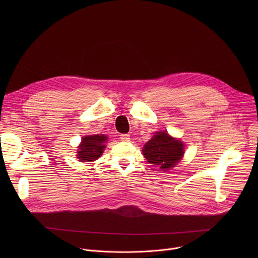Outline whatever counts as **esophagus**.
<instances>
[{
    "mask_svg": "<svg viewBox=\"0 0 258 258\" xmlns=\"http://www.w3.org/2000/svg\"><path fill=\"white\" fill-rule=\"evenodd\" d=\"M120 140H121L122 142H128V141L131 140V138H130V135H127V134H123V135H120Z\"/></svg>",
    "mask_w": 258,
    "mask_h": 258,
    "instance_id": "34e87169",
    "label": "esophagus"
}]
</instances>
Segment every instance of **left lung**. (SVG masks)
Listing matches in <instances>:
<instances>
[{"instance_id":"left-lung-1","label":"left lung","mask_w":258,"mask_h":258,"mask_svg":"<svg viewBox=\"0 0 258 258\" xmlns=\"http://www.w3.org/2000/svg\"><path fill=\"white\" fill-rule=\"evenodd\" d=\"M144 157L149 163L157 165L162 170L174 167L185 153V145L170 137L166 131L156 133L144 145Z\"/></svg>"}]
</instances>
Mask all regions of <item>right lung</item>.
<instances>
[{
    "label": "right lung",
    "instance_id": "right-lung-1",
    "mask_svg": "<svg viewBox=\"0 0 258 258\" xmlns=\"http://www.w3.org/2000/svg\"><path fill=\"white\" fill-rule=\"evenodd\" d=\"M107 137L104 135H91L82 139L79 146L78 158L81 162H92L97 160L106 148Z\"/></svg>",
    "mask_w": 258,
    "mask_h": 258
}]
</instances>
